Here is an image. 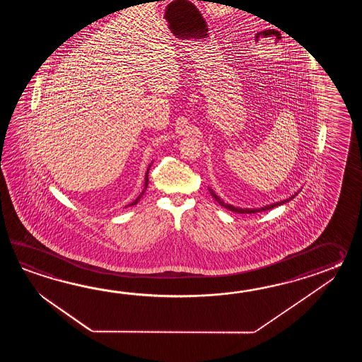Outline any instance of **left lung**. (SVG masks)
I'll return each mask as SVG.
<instances>
[{
    "label": "left lung",
    "instance_id": "8db88e82",
    "mask_svg": "<svg viewBox=\"0 0 362 362\" xmlns=\"http://www.w3.org/2000/svg\"><path fill=\"white\" fill-rule=\"evenodd\" d=\"M209 189V187H208ZM209 192H211V195L215 198L216 200H217V203L220 204V206H223V207L228 208V209H230V211H233V212H238V214H257V212H262V211H268V209H272V208L277 207V206H281V204H285V203H287L288 200L293 199V198H295V195L298 194H295V195H293L291 198H288V199L282 200V202H278V203H272V204H268V206H264V207L262 208H238V207H234V206H231V204H228V203H225L223 199H220V197H217L216 195L215 192H214V190L212 189H209Z\"/></svg>",
    "mask_w": 362,
    "mask_h": 362
}]
</instances>
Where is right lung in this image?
I'll return each instance as SVG.
<instances>
[{"instance_id":"right-lung-1","label":"right lung","mask_w":362,"mask_h":362,"mask_svg":"<svg viewBox=\"0 0 362 362\" xmlns=\"http://www.w3.org/2000/svg\"><path fill=\"white\" fill-rule=\"evenodd\" d=\"M150 167H151V165H148V168H147L146 176H145V187H144V190H142V192L139 194V198L134 200V202H132L131 204H128L127 207H131V206H134V204H137V203H139V200L141 199V197L144 195V192H146L147 185H148V170H150Z\"/></svg>"}]
</instances>
